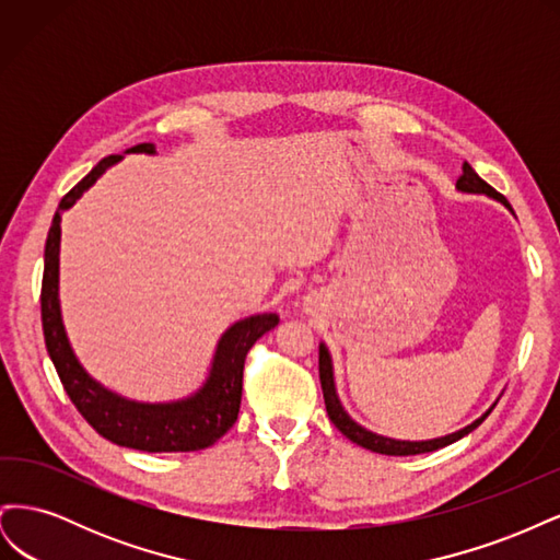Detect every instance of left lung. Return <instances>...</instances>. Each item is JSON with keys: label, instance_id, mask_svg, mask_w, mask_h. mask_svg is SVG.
<instances>
[{"label": "left lung", "instance_id": "1", "mask_svg": "<svg viewBox=\"0 0 560 560\" xmlns=\"http://www.w3.org/2000/svg\"><path fill=\"white\" fill-rule=\"evenodd\" d=\"M455 189L463 191V194H483L488 198H493L498 202H502V206L512 210L510 202H506V198L502 194H498L493 186L486 184L477 173H474V167L465 161L463 163V175L460 179L455 182ZM319 383H322V395H325V406H327V413H329V420L334 422V425L341 430L350 442H354L358 446L366 448V451H374V453H383V455H416V453H430V451H436V448H444L453 442H457V439H463L465 434H469L471 430H477L481 422L488 418V413L495 409V404L490 406V409L477 418L474 422H469L467 428L457 430V432H451L446 436H436V439H428V442H404V439H393V436H383V434H376L371 432L366 428H362L360 422H354L348 411L343 409L341 399H338L336 395V383H334V364H331V354H329V348L325 343H319Z\"/></svg>", "mask_w": 560, "mask_h": 560}]
</instances>
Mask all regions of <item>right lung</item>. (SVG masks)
I'll list each match as a JSON object with an SVG mask.
<instances>
[{
    "label": "right lung",
    "instance_id": "obj_1",
    "mask_svg": "<svg viewBox=\"0 0 560 560\" xmlns=\"http://www.w3.org/2000/svg\"><path fill=\"white\" fill-rule=\"evenodd\" d=\"M126 154H156L154 144H138L126 149ZM124 156H107L67 194L56 210L54 224L48 229L44 249V280H42V325L46 350L56 364L58 376L65 385L79 413L86 418L97 434L112 444L147 451V453H179L200 451L212 446L224 436L241 411L243 397V369L247 350L257 343L266 331L278 327L276 313H259L233 322L217 341L210 374L194 395L175 401H135L112 393L97 383L74 354L67 338L60 311V222L62 212L89 191L105 175L107 167L116 165Z\"/></svg>",
    "mask_w": 560,
    "mask_h": 560
}]
</instances>
